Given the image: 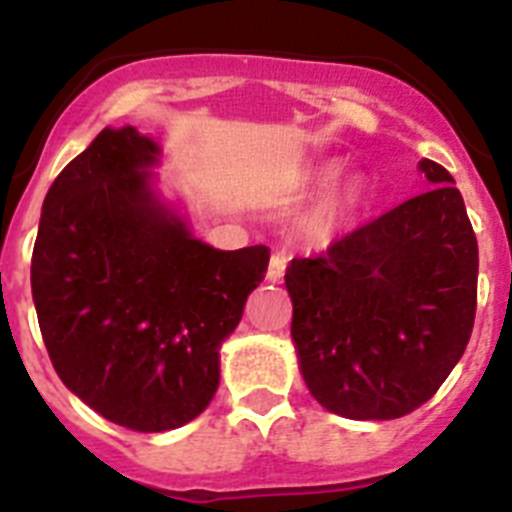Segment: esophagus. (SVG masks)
I'll return each instance as SVG.
<instances>
[{
    "mask_svg": "<svg viewBox=\"0 0 512 512\" xmlns=\"http://www.w3.org/2000/svg\"><path fill=\"white\" fill-rule=\"evenodd\" d=\"M285 267H288V256H285L282 251L272 253V259H269V267H267V280L280 282L282 275H285Z\"/></svg>",
    "mask_w": 512,
    "mask_h": 512,
    "instance_id": "34e87169",
    "label": "esophagus"
}]
</instances>
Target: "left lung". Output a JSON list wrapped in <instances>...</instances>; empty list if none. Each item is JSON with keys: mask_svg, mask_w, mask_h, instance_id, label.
I'll list each match as a JSON object with an SVG mask.
<instances>
[{"mask_svg": "<svg viewBox=\"0 0 512 512\" xmlns=\"http://www.w3.org/2000/svg\"><path fill=\"white\" fill-rule=\"evenodd\" d=\"M420 171L431 190L285 272L301 375L341 418L410 415L470 341L476 235L452 174L428 158Z\"/></svg>", "mask_w": 512, "mask_h": 512, "instance_id": "obj_1", "label": "left lung"}]
</instances>
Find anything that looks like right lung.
<instances>
[{"mask_svg":"<svg viewBox=\"0 0 512 512\" xmlns=\"http://www.w3.org/2000/svg\"><path fill=\"white\" fill-rule=\"evenodd\" d=\"M161 147L102 129L49 187L31 293L52 367L129 431L190 423L219 388V346L269 264L267 245L219 251L153 192Z\"/></svg>","mask_w":512,"mask_h":512,"instance_id":"obj_1","label":"right lung"}]
</instances>
